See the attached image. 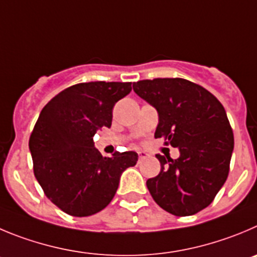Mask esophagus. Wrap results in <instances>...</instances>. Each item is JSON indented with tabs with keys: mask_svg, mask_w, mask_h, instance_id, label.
<instances>
[{
	"mask_svg": "<svg viewBox=\"0 0 257 257\" xmlns=\"http://www.w3.org/2000/svg\"><path fill=\"white\" fill-rule=\"evenodd\" d=\"M147 157H150V153L145 152V151H140V152H138V160H140V162L143 161V160Z\"/></svg>",
	"mask_w": 257,
	"mask_h": 257,
	"instance_id": "esophagus-1",
	"label": "esophagus"
}]
</instances>
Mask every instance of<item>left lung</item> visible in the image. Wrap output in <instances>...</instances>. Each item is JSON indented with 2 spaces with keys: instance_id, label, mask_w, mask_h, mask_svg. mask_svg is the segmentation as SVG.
Returning <instances> with one entry per match:
<instances>
[{
  "instance_id": "1",
  "label": "left lung",
  "mask_w": 257,
  "mask_h": 257,
  "mask_svg": "<svg viewBox=\"0 0 257 257\" xmlns=\"http://www.w3.org/2000/svg\"><path fill=\"white\" fill-rule=\"evenodd\" d=\"M133 90L157 110L156 138L180 151L177 160L156 155L161 171L147 180L153 200L177 217L200 212L228 176L234 141L226 110L209 91L184 78L138 81Z\"/></svg>"
}]
</instances>
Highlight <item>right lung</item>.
<instances>
[{
    "instance_id": "obj_1",
    "label": "right lung",
    "mask_w": 257,
    "mask_h": 257,
    "mask_svg": "<svg viewBox=\"0 0 257 257\" xmlns=\"http://www.w3.org/2000/svg\"><path fill=\"white\" fill-rule=\"evenodd\" d=\"M132 82L77 83L54 96L29 140L34 175L47 198L73 217H88L114 198L120 176L138 161L133 151L102 157L93 136L110 128L112 107Z\"/></svg>"
}]
</instances>
